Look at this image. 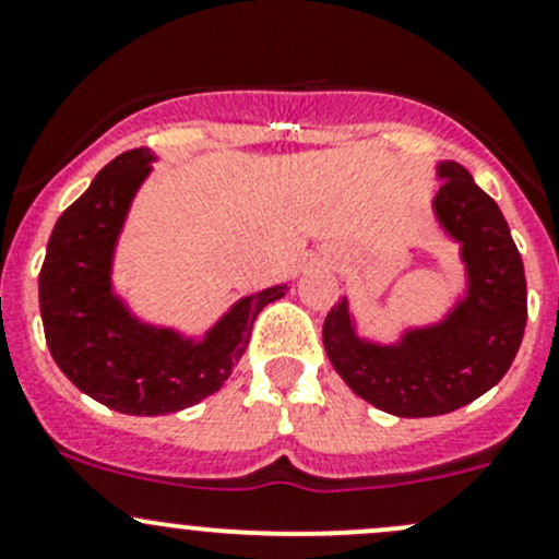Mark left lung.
Wrapping results in <instances>:
<instances>
[{"label":"left lung","mask_w":559,"mask_h":559,"mask_svg":"<svg viewBox=\"0 0 559 559\" xmlns=\"http://www.w3.org/2000/svg\"><path fill=\"white\" fill-rule=\"evenodd\" d=\"M436 216L462 246L467 297L443 321L392 346L362 341L346 297L324 319L332 368L354 392L394 416H441L481 397L514 362L527 324V281L498 202L456 162H441Z\"/></svg>","instance_id":"8db88e82"}]
</instances>
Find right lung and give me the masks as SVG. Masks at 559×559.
<instances>
[{
  "label": "right lung",
  "mask_w": 559,
  "mask_h": 559,
  "mask_svg": "<svg viewBox=\"0 0 559 559\" xmlns=\"http://www.w3.org/2000/svg\"><path fill=\"white\" fill-rule=\"evenodd\" d=\"M154 154L134 148L99 170L50 233L39 313L50 357L81 392L132 416L175 414L218 392L243 357L257 313L289 286L235 302L202 341L143 324L112 295L110 267L134 191Z\"/></svg>",
  "instance_id": "right-lung-1"
}]
</instances>
